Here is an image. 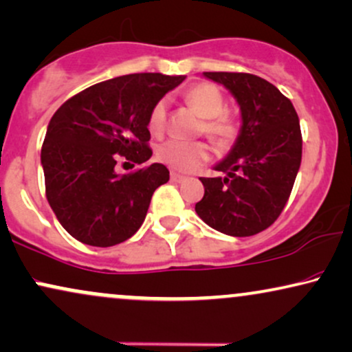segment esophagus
Listing matches in <instances>:
<instances>
[{
  "label": "esophagus",
  "mask_w": 352,
  "mask_h": 352,
  "mask_svg": "<svg viewBox=\"0 0 352 352\" xmlns=\"http://www.w3.org/2000/svg\"><path fill=\"white\" fill-rule=\"evenodd\" d=\"M170 180L177 182V184H182V182L186 180V177L180 175V173H177V172H170Z\"/></svg>",
  "instance_id": "obj_1"
}]
</instances>
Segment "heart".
<instances>
[{
  "instance_id": "heart-1",
  "label": "heart",
  "mask_w": 352,
  "mask_h": 352,
  "mask_svg": "<svg viewBox=\"0 0 352 352\" xmlns=\"http://www.w3.org/2000/svg\"><path fill=\"white\" fill-rule=\"evenodd\" d=\"M185 102L203 118L201 130L208 138L221 148H228L237 140L239 123L232 113L226 109L224 96L211 84H197L185 92ZM167 104L157 100L151 109L148 117V128L153 135H161L166 128ZM159 161L167 164L173 170L193 172L209 159L208 144L201 141L186 143V141L170 140L159 146Z\"/></svg>"
}]
</instances>
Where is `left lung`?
<instances>
[{
  "label": "left lung",
  "instance_id": "1",
  "mask_svg": "<svg viewBox=\"0 0 352 352\" xmlns=\"http://www.w3.org/2000/svg\"><path fill=\"white\" fill-rule=\"evenodd\" d=\"M237 99L242 128L214 167L228 177H201L204 197L195 211L209 228L232 237L268 229L286 206L302 161L300 123L279 89L248 73H203Z\"/></svg>",
  "mask_w": 352,
  "mask_h": 352
}]
</instances>
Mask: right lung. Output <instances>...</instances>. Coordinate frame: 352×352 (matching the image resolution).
Returning <instances> with one entry per match:
<instances>
[{"label":"right lung","instance_id":"obj_1","mask_svg":"<svg viewBox=\"0 0 352 352\" xmlns=\"http://www.w3.org/2000/svg\"><path fill=\"white\" fill-rule=\"evenodd\" d=\"M185 76L138 73L102 81L65 102L48 123L42 144L45 195L66 232L92 247L130 239L148 214L168 170L151 164L118 175L120 157L144 164L151 109Z\"/></svg>","mask_w":352,"mask_h":352}]
</instances>
